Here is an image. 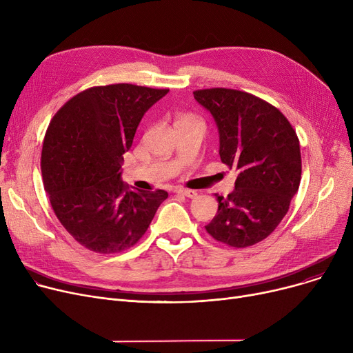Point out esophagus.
Wrapping results in <instances>:
<instances>
[{
	"label": "esophagus",
	"mask_w": 353,
	"mask_h": 353,
	"mask_svg": "<svg viewBox=\"0 0 353 353\" xmlns=\"http://www.w3.org/2000/svg\"><path fill=\"white\" fill-rule=\"evenodd\" d=\"M176 193H179V194H181V196H186V197H189V199H194V197L197 196V192L189 190V189H177Z\"/></svg>",
	"instance_id": "34e87169"
}]
</instances>
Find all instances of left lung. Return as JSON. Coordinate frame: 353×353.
Masks as SVG:
<instances>
[{
	"mask_svg": "<svg viewBox=\"0 0 353 353\" xmlns=\"http://www.w3.org/2000/svg\"><path fill=\"white\" fill-rule=\"evenodd\" d=\"M193 94L217 124L221 163L239 172L234 190L216 194L219 209L206 232L230 248L253 246L281 223L299 189V139L279 108L246 91L203 88Z\"/></svg>",
	"mask_w": 353,
	"mask_h": 353,
	"instance_id": "obj_1",
	"label": "left lung"
}]
</instances>
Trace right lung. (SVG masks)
I'll list each match as a JSON object with an SVG mask.
<instances>
[{"label":"right lung","instance_id":"add662e5","mask_svg":"<svg viewBox=\"0 0 353 353\" xmlns=\"http://www.w3.org/2000/svg\"><path fill=\"white\" fill-rule=\"evenodd\" d=\"M169 88L134 84L91 87L52 117L43 143L41 174L51 208L85 249L119 253L150 226L164 190H128L120 180L123 154L145 111Z\"/></svg>","mask_w":353,"mask_h":353}]
</instances>
